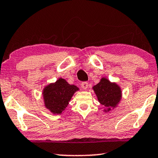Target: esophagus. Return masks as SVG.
<instances>
[{
  "label": "esophagus",
  "instance_id": "1",
  "mask_svg": "<svg viewBox=\"0 0 158 158\" xmlns=\"http://www.w3.org/2000/svg\"><path fill=\"white\" fill-rule=\"evenodd\" d=\"M81 85L82 89H86L87 88H88V86H89V83H88V82H86V81H84V82H82Z\"/></svg>",
  "mask_w": 158,
  "mask_h": 158
}]
</instances>
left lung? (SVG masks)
Listing matches in <instances>:
<instances>
[{"label":"left lung","instance_id":"obj_1","mask_svg":"<svg viewBox=\"0 0 158 158\" xmlns=\"http://www.w3.org/2000/svg\"><path fill=\"white\" fill-rule=\"evenodd\" d=\"M92 89L97 96L98 102L105 106V112L115 109L121 99V87L105 77L102 78L99 83L94 86Z\"/></svg>","mask_w":158,"mask_h":158}]
</instances>
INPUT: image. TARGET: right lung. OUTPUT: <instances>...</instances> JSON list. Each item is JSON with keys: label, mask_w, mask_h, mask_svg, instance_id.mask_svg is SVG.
Returning <instances> with one entry per match:
<instances>
[{"label": "right lung", "mask_w": 158, "mask_h": 158, "mask_svg": "<svg viewBox=\"0 0 158 158\" xmlns=\"http://www.w3.org/2000/svg\"><path fill=\"white\" fill-rule=\"evenodd\" d=\"M79 90L75 85H70L65 79L60 78L43 89L42 96L46 109L54 114H61L69 104L74 94Z\"/></svg>", "instance_id": "obj_1"}]
</instances>
